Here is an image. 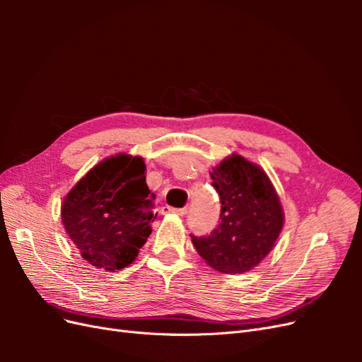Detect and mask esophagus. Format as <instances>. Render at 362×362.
<instances>
[{
	"label": "esophagus",
	"mask_w": 362,
	"mask_h": 362,
	"mask_svg": "<svg viewBox=\"0 0 362 362\" xmlns=\"http://www.w3.org/2000/svg\"><path fill=\"white\" fill-rule=\"evenodd\" d=\"M163 211L164 213H173V214H178V216H185L187 214V208H173V206H163Z\"/></svg>",
	"instance_id": "obj_1"
}]
</instances>
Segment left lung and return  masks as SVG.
<instances>
[{
    "instance_id": "1",
    "label": "left lung",
    "mask_w": 362,
    "mask_h": 362,
    "mask_svg": "<svg viewBox=\"0 0 362 362\" xmlns=\"http://www.w3.org/2000/svg\"><path fill=\"white\" fill-rule=\"evenodd\" d=\"M221 196V222L192 242L213 269L235 275L255 267L272 247L284 223L278 194L261 168L233 156L211 172Z\"/></svg>"
}]
</instances>
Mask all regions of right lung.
Listing matches in <instances>:
<instances>
[{
	"instance_id": "1",
	"label": "right lung",
	"mask_w": 362,
	"mask_h": 362,
	"mask_svg": "<svg viewBox=\"0 0 362 362\" xmlns=\"http://www.w3.org/2000/svg\"><path fill=\"white\" fill-rule=\"evenodd\" d=\"M156 217L145 163L125 154L107 158L87 172L62 205L64 229L81 257L112 272L136 259Z\"/></svg>"
}]
</instances>
